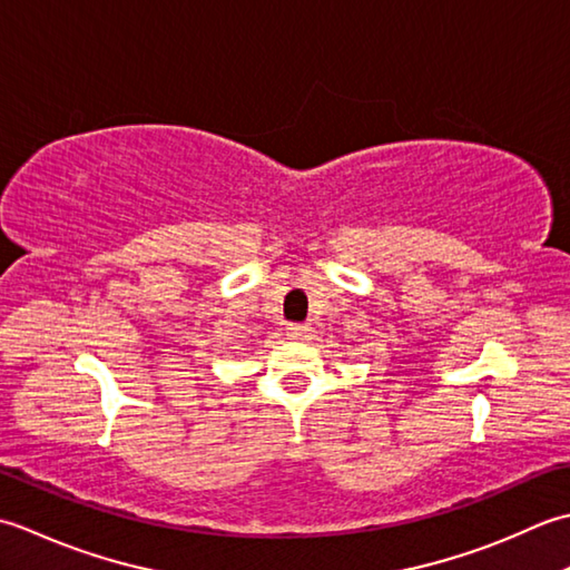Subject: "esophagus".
I'll return each mask as SVG.
<instances>
[{"label":"esophagus","instance_id":"esophagus-1","mask_svg":"<svg viewBox=\"0 0 570 570\" xmlns=\"http://www.w3.org/2000/svg\"><path fill=\"white\" fill-rule=\"evenodd\" d=\"M309 332H312V330L307 327V324H299V322L287 324V336H289V340H295V342H299V340H307Z\"/></svg>","mask_w":570,"mask_h":570}]
</instances>
